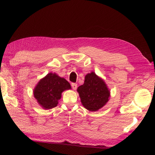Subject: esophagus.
Returning <instances> with one entry per match:
<instances>
[{
  "mask_svg": "<svg viewBox=\"0 0 155 155\" xmlns=\"http://www.w3.org/2000/svg\"><path fill=\"white\" fill-rule=\"evenodd\" d=\"M71 86L73 88V90H76L77 88V84L74 83H71Z\"/></svg>",
  "mask_w": 155,
  "mask_h": 155,
  "instance_id": "obj_1",
  "label": "esophagus"
}]
</instances>
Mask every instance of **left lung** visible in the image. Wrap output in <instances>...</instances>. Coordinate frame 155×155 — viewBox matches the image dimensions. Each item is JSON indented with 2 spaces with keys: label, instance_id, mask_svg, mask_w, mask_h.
I'll return each mask as SVG.
<instances>
[{
  "label": "left lung",
  "instance_id": "obj_1",
  "mask_svg": "<svg viewBox=\"0 0 155 155\" xmlns=\"http://www.w3.org/2000/svg\"><path fill=\"white\" fill-rule=\"evenodd\" d=\"M77 91L83 105L90 111L102 108L110 96L106 84L94 72L85 76L84 84L78 87Z\"/></svg>",
  "mask_w": 155,
  "mask_h": 155
}]
</instances>
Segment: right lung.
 Segmentation results:
<instances>
[{
  "label": "right lung",
  "mask_w": 155,
  "mask_h": 155,
  "mask_svg": "<svg viewBox=\"0 0 155 155\" xmlns=\"http://www.w3.org/2000/svg\"><path fill=\"white\" fill-rule=\"evenodd\" d=\"M70 88V83L65 78L49 73L37 85L34 90V96L44 109H52L58 104L62 91Z\"/></svg>",
  "instance_id": "1"
}]
</instances>
